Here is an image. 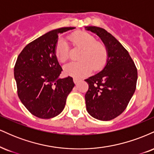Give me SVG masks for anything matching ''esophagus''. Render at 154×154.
<instances>
[{
	"mask_svg": "<svg viewBox=\"0 0 154 154\" xmlns=\"http://www.w3.org/2000/svg\"><path fill=\"white\" fill-rule=\"evenodd\" d=\"M73 81H74V82L75 83V84H77V83H78L79 81H81V79L79 78H77V77H75V78H73Z\"/></svg>",
	"mask_w": 154,
	"mask_h": 154,
	"instance_id": "1",
	"label": "esophagus"
}]
</instances>
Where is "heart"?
Returning a JSON list of instances; mask_svg holds the SVG:
<instances>
[{
	"instance_id": "obj_1",
	"label": "heart",
	"mask_w": 154,
	"mask_h": 154,
	"mask_svg": "<svg viewBox=\"0 0 154 154\" xmlns=\"http://www.w3.org/2000/svg\"><path fill=\"white\" fill-rule=\"evenodd\" d=\"M70 41L76 47L82 49L78 62L69 63L64 67L67 75L76 77H85L91 73L92 69L98 71L105 66L108 60V50L104 44L97 42L93 35L86 32L75 33L69 37ZM55 54L58 60L64 63L69 59V50L66 41L60 39L56 43Z\"/></svg>"
}]
</instances>
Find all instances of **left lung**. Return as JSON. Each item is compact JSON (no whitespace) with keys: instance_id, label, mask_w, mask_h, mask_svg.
<instances>
[{"instance_id":"1","label":"left lung","mask_w":154,"mask_h":154,"mask_svg":"<svg viewBox=\"0 0 154 154\" xmlns=\"http://www.w3.org/2000/svg\"><path fill=\"white\" fill-rule=\"evenodd\" d=\"M86 29L98 35L108 50L103 69L85 79L88 84L85 95L86 109L95 119L109 121L128 106L136 89L137 68L128 51L112 35L98 26Z\"/></svg>"}]
</instances>
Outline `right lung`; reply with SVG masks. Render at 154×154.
I'll return each mask as SVG.
<instances>
[{
    "instance_id": "1",
    "label": "right lung",
    "mask_w": 154,
    "mask_h": 154,
    "mask_svg": "<svg viewBox=\"0 0 154 154\" xmlns=\"http://www.w3.org/2000/svg\"><path fill=\"white\" fill-rule=\"evenodd\" d=\"M73 29L59 28L35 39L24 48L16 61L14 78L19 99L40 119L59 115L75 86L72 77L59 78L63 69L55 54L59 33Z\"/></svg>"
}]
</instances>
